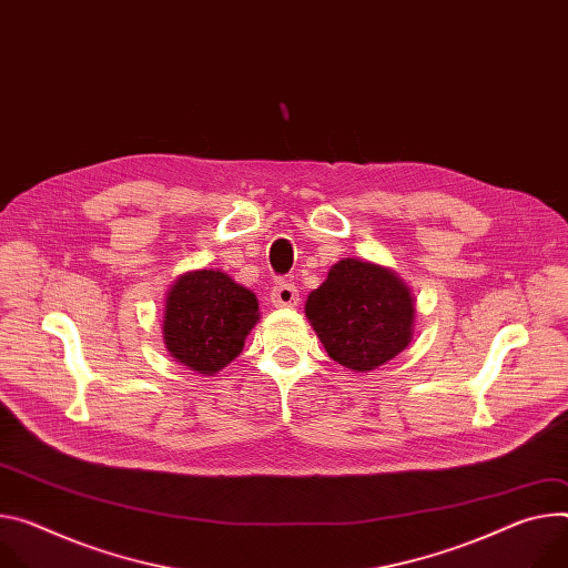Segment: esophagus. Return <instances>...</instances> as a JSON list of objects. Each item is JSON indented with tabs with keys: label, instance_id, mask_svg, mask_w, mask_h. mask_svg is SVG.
Listing matches in <instances>:
<instances>
[{
	"label": "esophagus",
	"instance_id": "1",
	"mask_svg": "<svg viewBox=\"0 0 568 568\" xmlns=\"http://www.w3.org/2000/svg\"><path fill=\"white\" fill-rule=\"evenodd\" d=\"M272 303L276 307H292L298 303V290L294 283L290 281H278L274 287H272Z\"/></svg>",
	"mask_w": 568,
	"mask_h": 568
}]
</instances>
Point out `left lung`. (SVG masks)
<instances>
[{
  "label": "left lung",
  "mask_w": 568,
  "mask_h": 568,
  "mask_svg": "<svg viewBox=\"0 0 568 568\" xmlns=\"http://www.w3.org/2000/svg\"><path fill=\"white\" fill-rule=\"evenodd\" d=\"M305 317L335 363L367 374L409 344L415 301L392 270L344 257L307 296Z\"/></svg>",
  "instance_id": "1"
}]
</instances>
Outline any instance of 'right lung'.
Returning <instances> with one entry per match:
<instances>
[{
	"label": "right lung",
	"instance_id": "right-lung-1",
	"mask_svg": "<svg viewBox=\"0 0 568 568\" xmlns=\"http://www.w3.org/2000/svg\"><path fill=\"white\" fill-rule=\"evenodd\" d=\"M261 320L257 298L220 270L183 274L168 292L163 339L176 363L213 376L235 359Z\"/></svg>",
	"mask_w": 568,
	"mask_h": 568
}]
</instances>
